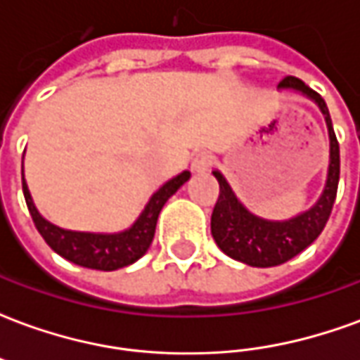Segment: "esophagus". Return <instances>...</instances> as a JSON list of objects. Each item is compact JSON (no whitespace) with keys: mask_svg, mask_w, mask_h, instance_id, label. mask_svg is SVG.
Wrapping results in <instances>:
<instances>
[{"mask_svg":"<svg viewBox=\"0 0 360 360\" xmlns=\"http://www.w3.org/2000/svg\"><path fill=\"white\" fill-rule=\"evenodd\" d=\"M214 164V158H212L210 152H196L195 158H193V164H191V167H193V172H206L210 165Z\"/></svg>","mask_w":360,"mask_h":360,"instance_id":"esophagus-1","label":"esophagus"}]
</instances>
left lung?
Instances as JSON below:
<instances>
[{"mask_svg":"<svg viewBox=\"0 0 360 360\" xmlns=\"http://www.w3.org/2000/svg\"><path fill=\"white\" fill-rule=\"evenodd\" d=\"M279 89L299 90L320 105L330 131V169L320 200L309 212L289 221H266L252 216L237 200L224 175L214 172L219 183V196L212 212V237L227 257L257 268L283 264L314 243L332 214L340 183V142L333 133L324 98L297 77H285L279 82Z\"/></svg>","mask_w":360,"mask_h":360,"instance_id":"obj_1","label":"left lung"}]
</instances>
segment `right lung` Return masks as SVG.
Here are the masks:
<instances>
[{
	"label": "right lung",
	"instance_id": "1",
	"mask_svg": "<svg viewBox=\"0 0 360 360\" xmlns=\"http://www.w3.org/2000/svg\"><path fill=\"white\" fill-rule=\"evenodd\" d=\"M188 177H191V173L183 172L172 181H167L165 185H162L152 195L146 208L142 210L133 227L115 235L65 231L40 216V212L36 210L34 202H32V196L28 193L25 179H22V193H25L28 212L32 216L38 233L42 235L44 241L50 245L51 250H56L59 257H63L77 266H82V268L113 271L123 266L133 264L139 258L144 257V252L148 250L150 243L154 239L158 216L164 208V204L185 181H188Z\"/></svg>",
	"mask_w": 360,
	"mask_h": 360
}]
</instances>
